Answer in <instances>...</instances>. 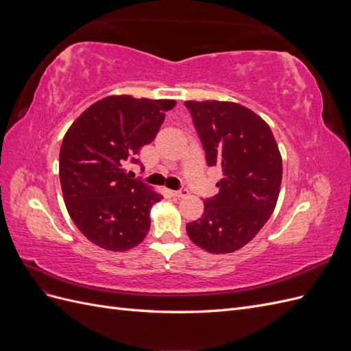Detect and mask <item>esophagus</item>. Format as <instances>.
<instances>
[{
    "label": "esophagus",
    "mask_w": 351,
    "mask_h": 351,
    "mask_svg": "<svg viewBox=\"0 0 351 351\" xmlns=\"http://www.w3.org/2000/svg\"><path fill=\"white\" fill-rule=\"evenodd\" d=\"M173 196H177V197H184L189 195V190L184 187V189H180V190H173L171 192Z\"/></svg>",
    "instance_id": "34e87169"
}]
</instances>
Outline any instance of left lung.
I'll return each instance as SVG.
<instances>
[{
  "label": "left lung",
  "instance_id": "1",
  "mask_svg": "<svg viewBox=\"0 0 351 351\" xmlns=\"http://www.w3.org/2000/svg\"><path fill=\"white\" fill-rule=\"evenodd\" d=\"M209 167L219 165L218 195L205 200L200 219L186 231L209 253H231L267 224L277 205L282 159L275 137L258 114L236 102L186 101Z\"/></svg>",
  "mask_w": 351,
  "mask_h": 351
}]
</instances>
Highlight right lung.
Returning a JSON list of instances; mask_svg holds the SVG:
<instances>
[{"instance_id": "1", "label": "right lung", "mask_w": 351, "mask_h": 351, "mask_svg": "<svg viewBox=\"0 0 351 351\" xmlns=\"http://www.w3.org/2000/svg\"><path fill=\"white\" fill-rule=\"evenodd\" d=\"M173 99L111 95L84 110L60 149V183L66 208L82 234L97 246L125 252L142 243L152 205L162 199L127 174V162L151 143Z\"/></svg>"}]
</instances>
